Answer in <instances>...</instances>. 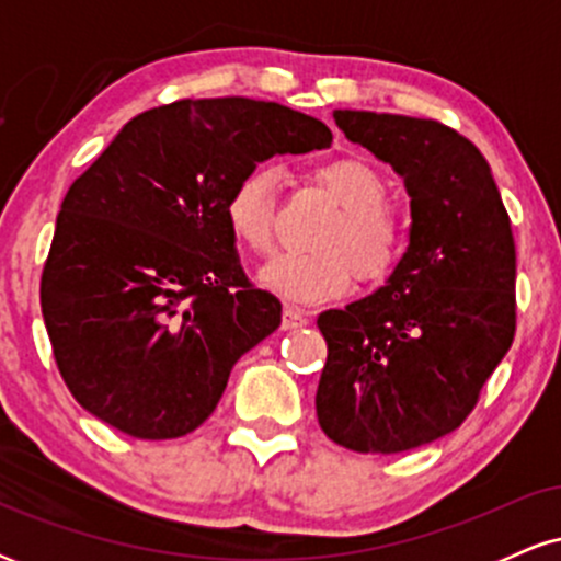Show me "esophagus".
<instances>
[{"label": "esophagus", "mask_w": 561, "mask_h": 561, "mask_svg": "<svg viewBox=\"0 0 561 561\" xmlns=\"http://www.w3.org/2000/svg\"><path fill=\"white\" fill-rule=\"evenodd\" d=\"M308 324V313L300 311V308L287 306L282 311V330H300V327Z\"/></svg>", "instance_id": "34e87169"}]
</instances>
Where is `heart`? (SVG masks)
Segmentation results:
<instances>
[{"label": "heart", "instance_id": "obj_1", "mask_svg": "<svg viewBox=\"0 0 561 561\" xmlns=\"http://www.w3.org/2000/svg\"><path fill=\"white\" fill-rule=\"evenodd\" d=\"M313 182L340 205L337 218L321 231L319 253H279L261 268L268 293L289 302L337 300L351 289L353 274L379 285L396 272L405 253L409 229L390 203L388 182L362 158H334L313 169ZM279 210V171L268 163L248 169L224 199L227 227L242 248L272 250Z\"/></svg>", "mask_w": 561, "mask_h": 561}]
</instances>
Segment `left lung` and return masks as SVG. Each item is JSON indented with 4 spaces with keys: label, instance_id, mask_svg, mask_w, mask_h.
<instances>
[{
    "label": "left lung",
    "instance_id": "8db88e82",
    "mask_svg": "<svg viewBox=\"0 0 561 561\" xmlns=\"http://www.w3.org/2000/svg\"><path fill=\"white\" fill-rule=\"evenodd\" d=\"M345 137L401 173L409 248L388 285L319 317L321 430L358 454H401L454 433L517 330V253L491 165L454 128L334 111Z\"/></svg>",
    "mask_w": 561,
    "mask_h": 561
}]
</instances>
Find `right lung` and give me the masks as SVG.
<instances>
[{
  "mask_svg": "<svg viewBox=\"0 0 561 561\" xmlns=\"http://www.w3.org/2000/svg\"><path fill=\"white\" fill-rule=\"evenodd\" d=\"M311 115L248 96L139 113L70 184L42 272L57 369L89 414L141 440L214 414L231 366L282 324L224 218L261 160L327 147Z\"/></svg>",
  "mask_w": 561,
  "mask_h": 561,
  "instance_id": "obj_1",
  "label": "right lung"
}]
</instances>
